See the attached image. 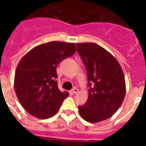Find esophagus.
<instances>
[{"mask_svg":"<svg viewBox=\"0 0 146 146\" xmlns=\"http://www.w3.org/2000/svg\"><path fill=\"white\" fill-rule=\"evenodd\" d=\"M78 92V89L76 88V87H74L73 89H72V93L73 94H76Z\"/></svg>","mask_w":146,"mask_h":146,"instance_id":"34e87169","label":"esophagus"}]
</instances>
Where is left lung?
<instances>
[{"label": "left lung", "instance_id": "left-lung-1", "mask_svg": "<svg viewBox=\"0 0 146 146\" xmlns=\"http://www.w3.org/2000/svg\"><path fill=\"white\" fill-rule=\"evenodd\" d=\"M78 54L86 69L89 98L79 106L81 117L98 123L113 115L122 104L126 92L124 75L117 60L95 43H78Z\"/></svg>", "mask_w": 146, "mask_h": 146}]
</instances>
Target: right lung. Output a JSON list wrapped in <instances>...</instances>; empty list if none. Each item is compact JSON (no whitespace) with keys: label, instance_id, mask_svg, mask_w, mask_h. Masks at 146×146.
<instances>
[{"label":"right lung","instance_id":"right-lung-1","mask_svg":"<svg viewBox=\"0 0 146 146\" xmlns=\"http://www.w3.org/2000/svg\"><path fill=\"white\" fill-rule=\"evenodd\" d=\"M76 51L73 43L50 42L32 49L19 61L15 73V92L31 115L45 119L58 111L69 93H62L58 89L56 69Z\"/></svg>","mask_w":146,"mask_h":146}]
</instances>
